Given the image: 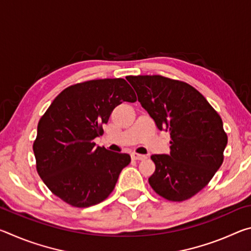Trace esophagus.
Here are the masks:
<instances>
[{
  "label": "esophagus",
  "instance_id": "obj_1",
  "mask_svg": "<svg viewBox=\"0 0 251 251\" xmlns=\"http://www.w3.org/2000/svg\"><path fill=\"white\" fill-rule=\"evenodd\" d=\"M131 158H133L134 160H144V159H146L147 157L145 155L137 154V152H133V154H131Z\"/></svg>",
  "mask_w": 251,
  "mask_h": 251
}]
</instances>
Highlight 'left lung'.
Instances as JSON below:
<instances>
[{
	"mask_svg": "<svg viewBox=\"0 0 251 251\" xmlns=\"http://www.w3.org/2000/svg\"><path fill=\"white\" fill-rule=\"evenodd\" d=\"M138 101L160 130L171 133V152L151 155L148 178L159 196L186 201L206 187L222 166L227 135L218 113L193 86L152 76H127Z\"/></svg>",
	"mask_w": 251,
	"mask_h": 251,
	"instance_id": "left-lung-1",
	"label": "left lung"
}]
</instances>
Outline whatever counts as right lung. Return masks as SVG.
Listing matches in <instances>:
<instances>
[{
	"mask_svg": "<svg viewBox=\"0 0 251 251\" xmlns=\"http://www.w3.org/2000/svg\"><path fill=\"white\" fill-rule=\"evenodd\" d=\"M136 95L123 78L88 80L58 94L37 125L33 145L36 168L55 196L74 207L109 196L130 156L97 146L113 109Z\"/></svg>",
	"mask_w": 251,
	"mask_h": 251,
	"instance_id": "obj_1",
	"label": "right lung"
}]
</instances>
